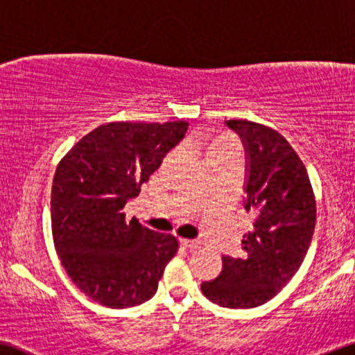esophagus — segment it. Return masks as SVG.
Masks as SVG:
<instances>
[{
    "label": "esophagus",
    "instance_id": "obj_1",
    "mask_svg": "<svg viewBox=\"0 0 355 355\" xmlns=\"http://www.w3.org/2000/svg\"><path fill=\"white\" fill-rule=\"evenodd\" d=\"M180 242H182V245L191 248V250L200 247V242L199 241H194V239H180Z\"/></svg>",
    "mask_w": 355,
    "mask_h": 355
}]
</instances>
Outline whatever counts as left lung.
<instances>
[{
  "instance_id": "8db88e82",
  "label": "left lung",
  "mask_w": 355,
  "mask_h": 355,
  "mask_svg": "<svg viewBox=\"0 0 355 355\" xmlns=\"http://www.w3.org/2000/svg\"><path fill=\"white\" fill-rule=\"evenodd\" d=\"M226 125L245 148V210L255 220L241 255H225L220 276L200 288L223 308L250 309L274 298L300 269L314 234L315 198L303 161L277 130L247 119Z\"/></svg>"
}]
</instances>
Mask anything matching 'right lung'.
<instances>
[{
  "instance_id": "1",
  "label": "right lung",
  "mask_w": 355,
  "mask_h": 355,
  "mask_svg": "<svg viewBox=\"0 0 355 355\" xmlns=\"http://www.w3.org/2000/svg\"><path fill=\"white\" fill-rule=\"evenodd\" d=\"M187 130V121L102 124L57 166L51 194L57 255L76 287L97 303L132 308L156 293L178 241L137 218L127 221L123 209Z\"/></svg>"
}]
</instances>
